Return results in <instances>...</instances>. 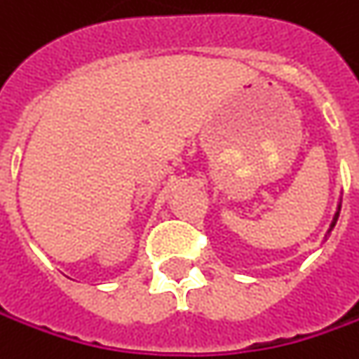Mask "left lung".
<instances>
[{"mask_svg":"<svg viewBox=\"0 0 359 359\" xmlns=\"http://www.w3.org/2000/svg\"><path fill=\"white\" fill-rule=\"evenodd\" d=\"M338 215H339V208H338V212H336V215H334V222H332V226H330V231L334 229V226H336V222H338Z\"/></svg>","mask_w":359,"mask_h":359,"instance_id":"left-lung-1","label":"left lung"}]
</instances>
